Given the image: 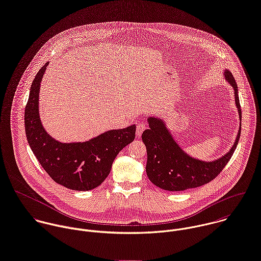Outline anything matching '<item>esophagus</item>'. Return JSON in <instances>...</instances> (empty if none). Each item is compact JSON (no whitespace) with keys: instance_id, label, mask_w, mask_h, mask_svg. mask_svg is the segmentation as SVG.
Here are the masks:
<instances>
[{"instance_id":"34e87169","label":"esophagus","mask_w":261,"mask_h":261,"mask_svg":"<svg viewBox=\"0 0 261 261\" xmlns=\"http://www.w3.org/2000/svg\"><path fill=\"white\" fill-rule=\"evenodd\" d=\"M145 129H146V125L144 123H139L137 125V127H136V134H137V136H140Z\"/></svg>"}]
</instances>
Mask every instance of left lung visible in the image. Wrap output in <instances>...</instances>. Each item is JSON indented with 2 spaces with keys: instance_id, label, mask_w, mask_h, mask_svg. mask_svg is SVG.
<instances>
[{
  "instance_id": "left-lung-1",
  "label": "left lung",
  "mask_w": 261,
  "mask_h": 261,
  "mask_svg": "<svg viewBox=\"0 0 261 261\" xmlns=\"http://www.w3.org/2000/svg\"><path fill=\"white\" fill-rule=\"evenodd\" d=\"M223 75L234 91V102L240 121H242L238 86L234 77L228 69H224ZM147 121L149 129H146L141 136L147 151L146 174L154 186L169 192L199 188L213 180L228 163L241 135L240 127L229 151L217 160L205 162L188 154L173 138L163 120L149 117Z\"/></svg>"
}]
</instances>
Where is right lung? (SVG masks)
Segmentation results:
<instances>
[{"label": "right lung", "instance_id": "add662e5", "mask_svg": "<svg viewBox=\"0 0 261 261\" xmlns=\"http://www.w3.org/2000/svg\"><path fill=\"white\" fill-rule=\"evenodd\" d=\"M48 62L36 74L24 111L29 144L41 166L58 185L90 191L109 176L118 153L135 138L136 126L107 131L85 142H59L44 129L39 116V93Z\"/></svg>", "mask_w": 261, "mask_h": 261}]
</instances>
